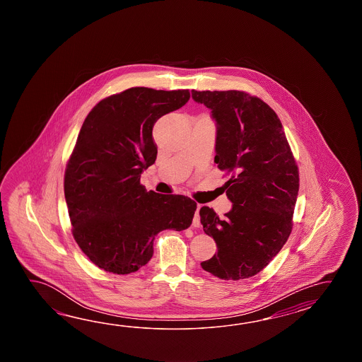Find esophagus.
I'll use <instances>...</instances> for the list:
<instances>
[{"label": "esophagus", "instance_id": "1", "mask_svg": "<svg viewBox=\"0 0 362 362\" xmlns=\"http://www.w3.org/2000/svg\"><path fill=\"white\" fill-rule=\"evenodd\" d=\"M199 209L200 206H198V208H197V211H195V215H194V218H192V226H194V228H199L200 226Z\"/></svg>", "mask_w": 362, "mask_h": 362}]
</instances>
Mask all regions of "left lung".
Returning <instances> with one entry per match:
<instances>
[{"mask_svg": "<svg viewBox=\"0 0 362 362\" xmlns=\"http://www.w3.org/2000/svg\"><path fill=\"white\" fill-rule=\"evenodd\" d=\"M192 100L211 110L216 123L215 163L233 207L223 218L200 208L204 233L217 252L200 265L221 279L262 272L293 229L299 172L277 114L257 97L239 90L197 92Z\"/></svg>", "mask_w": 362, "mask_h": 362, "instance_id": "1", "label": "left lung"}]
</instances>
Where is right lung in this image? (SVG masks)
I'll use <instances>...</instances> for the list:
<instances>
[{
    "label": "right lung",
    "instance_id": "1",
    "mask_svg": "<svg viewBox=\"0 0 362 362\" xmlns=\"http://www.w3.org/2000/svg\"><path fill=\"white\" fill-rule=\"evenodd\" d=\"M189 98L187 89L137 86L100 100L86 116L64 173V197L74 238L100 269L137 272L153 257L158 233L192 225L194 200L139 184L158 154L154 124Z\"/></svg>",
    "mask_w": 362,
    "mask_h": 362
}]
</instances>
